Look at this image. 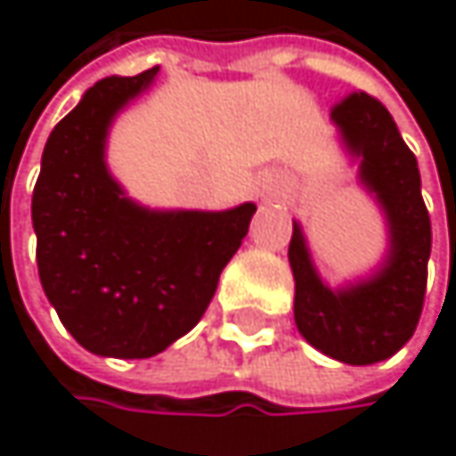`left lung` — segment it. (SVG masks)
<instances>
[{"instance_id": "left-lung-1", "label": "left lung", "mask_w": 456, "mask_h": 456, "mask_svg": "<svg viewBox=\"0 0 456 456\" xmlns=\"http://www.w3.org/2000/svg\"><path fill=\"white\" fill-rule=\"evenodd\" d=\"M330 118L346 152L359 163V184L386 216L388 250L370 277L330 288L312 261L304 229L293 222L288 248L296 280L293 314L298 332L324 356L364 367L394 356L414 335L428 282L430 216L417 158L380 100L354 92Z\"/></svg>"}]
</instances>
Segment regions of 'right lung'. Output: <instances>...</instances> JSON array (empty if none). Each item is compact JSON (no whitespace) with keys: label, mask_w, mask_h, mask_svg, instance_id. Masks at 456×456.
<instances>
[{"label":"right lung","mask_w":456,"mask_h":456,"mask_svg":"<svg viewBox=\"0 0 456 456\" xmlns=\"http://www.w3.org/2000/svg\"><path fill=\"white\" fill-rule=\"evenodd\" d=\"M158 68L110 76L52 129L34 187L39 280L65 330L92 354L147 359L206 314L256 214L158 211L132 200L105 160L116 116Z\"/></svg>","instance_id":"right-lung-1"}]
</instances>
